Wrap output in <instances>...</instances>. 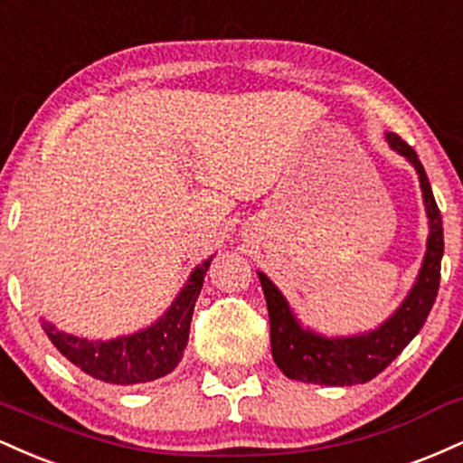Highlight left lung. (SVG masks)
<instances>
[{"mask_svg": "<svg viewBox=\"0 0 463 463\" xmlns=\"http://www.w3.org/2000/svg\"><path fill=\"white\" fill-rule=\"evenodd\" d=\"M385 140L396 154L410 160L420 179L422 199H425L429 216L427 253L422 260L420 273H418L410 295L405 297V301L392 317L377 329L360 335H346V338H327L317 331L303 329L288 306L286 297L277 290L269 277L258 273L270 318V351H273L277 368L288 379L318 385H355L371 382L414 340L436 303L439 266H442L444 253L442 214H439L431 184H429L416 151L392 132L385 134Z\"/></svg>", "mask_w": 463, "mask_h": 463, "instance_id": "8db88e82", "label": "left lung"}]
</instances>
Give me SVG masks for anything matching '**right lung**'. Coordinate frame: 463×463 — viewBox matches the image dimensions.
Masks as SVG:
<instances>
[{"mask_svg": "<svg viewBox=\"0 0 463 463\" xmlns=\"http://www.w3.org/2000/svg\"><path fill=\"white\" fill-rule=\"evenodd\" d=\"M210 260L199 264L173 306L146 329L114 340H89L60 331L43 320L47 338L71 364L92 379L114 385H136L160 379L175 371L188 345L190 320L197 303Z\"/></svg>", "mask_w": 463, "mask_h": 463, "instance_id": "1", "label": "right lung"}]
</instances>
